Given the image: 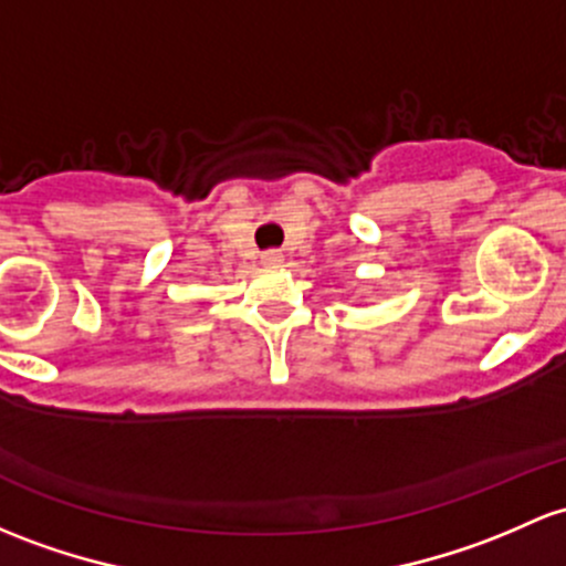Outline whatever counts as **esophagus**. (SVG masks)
I'll return each instance as SVG.
<instances>
[{
    "instance_id": "1",
    "label": "esophagus",
    "mask_w": 566,
    "mask_h": 566,
    "mask_svg": "<svg viewBox=\"0 0 566 566\" xmlns=\"http://www.w3.org/2000/svg\"><path fill=\"white\" fill-rule=\"evenodd\" d=\"M282 263H284L282 252H265L263 254V265H268V268H279Z\"/></svg>"
}]
</instances>
